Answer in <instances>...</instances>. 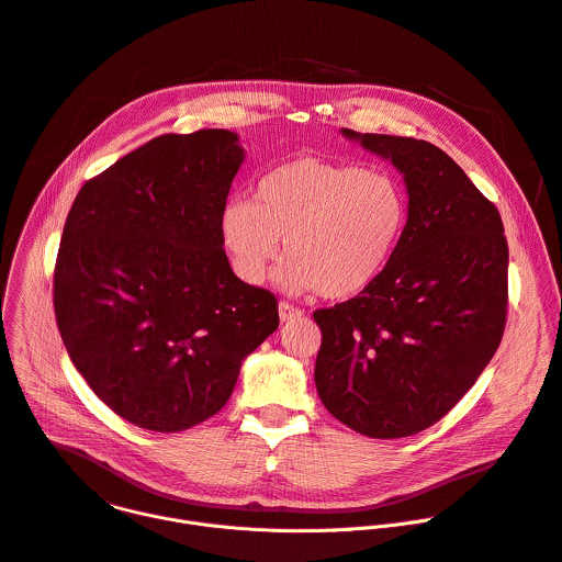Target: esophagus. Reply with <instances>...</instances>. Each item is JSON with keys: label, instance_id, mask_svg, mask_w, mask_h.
Returning a JSON list of instances; mask_svg holds the SVG:
<instances>
[{"label": "esophagus", "instance_id": "34e87169", "mask_svg": "<svg viewBox=\"0 0 562 562\" xmlns=\"http://www.w3.org/2000/svg\"><path fill=\"white\" fill-rule=\"evenodd\" d=\"M278 311H280V319H282V322H291V319H297V317L304 315L302 308H297V306H293V304H289V302H280V304H278Z\"/></svg>", "mask_w": 562, "mask_h": 562}]
</instances>
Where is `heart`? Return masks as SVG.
<instances>
[{"label": "heart", "mask_w": 562, "mask_h": 562, "mask_svg": "<svg viewBox=\"0 0 562 562\" xmlns=\"http://www.w3.org/2000/svg\"><path fill=\"white\" fill-rule=\"evenodd\" d=\"M408 223L411 196L395 173L300 156L256 180L254 203L227 201L218 229L243 282L260 284L284 240L286 291L348 300L384 276Z\"/></svg>", "instance_id": "heart-1"}]
</instances>
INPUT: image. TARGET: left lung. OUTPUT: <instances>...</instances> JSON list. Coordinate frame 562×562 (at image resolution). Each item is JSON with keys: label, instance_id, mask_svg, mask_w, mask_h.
Segmentation results:
<instances>
[{"label": "left lung", "instance_id": "obj_1", "mask_svg": "<svg viewBox=\"0 0 562 562\" xmlns=\"http://www.w3.org/2000/svg\"><path fill=\"white\" fill-rule=\"evenodd\" d=\"M389 158L411 196L408 232L361 295L313 313L322 346L315 386L359 435H417L474 386L507 317V240L498 210L437 145L341 130Z\"/></svg>", "mask_w": 562, "mask_h": 562}]
</instances>
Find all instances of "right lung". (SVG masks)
I'll use <instances>...</instances> for the list:
<instances>
[{
	"label": "right lung",
	"mask_w": 562,
	"mask_h": 562,
	"mask_svg": "<svg viewBox=\"0 0 562 562\" xmlns=\"http://www.w3.org/2000/svg\"><path fill=\"white\" fill-rule=\"evenodd\" d=\"M238 134H162L77 194L55 265V315L94 395L125 422L180 432L232 397L278 300L234 276L218 218Z\"/></svg>",
	"instance_id": "obj_1"
}]
</instances>
